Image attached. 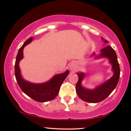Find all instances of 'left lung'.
Returning a JSON list of instances; mask_svg holds the SVG:
<instances>
[{"mask_svg": "<svg viewBox=\"0 0 131 131\" xmlns=\"http://www.w3.org/2000/svg\"><path fill=\"white\" fill-rule=\"evenodd\" d=\"M102 39L105 43L108 42V40L105 39L103 37H102ZM99 57H106L109 58L110 62L113 65L112 69L114 71V75L104 84L94 90H90L82 88L81 85V81L84 77V74L78 73L79 79L76 85V93L81 99L89 103H99L107 98L116 88L119 79L120 68L115 51L110 46H107L102 49Z\"/></svg>", "mask_w": 131, "mask_h": 131, "instance_id": "obj_1", "label": "left lung"}]
</instances>
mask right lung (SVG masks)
Listing matches in <instances>:
<instances>
[{
    "label": "right lung",
    "instance_id": "add662e5",
    "mask_svg": "<svg viewBox=\"0 0 131 131\" xmlns=\"http://www.w3.org/2000/svg\"><path fill=\"white\" fill-rule=\"evenodd\" d=\"M32 37H31L25 41L23 45L19 49L16 58L15 64V75L18 84L21 91L33 100L39 102H46L53 100L57 97L63 82L69 74V71L65 73L57 74L49 82L43 84H33L22 79L19 68V62L23 57V50L27 44L31 42Z\"/></svg>",
    "mask_w": 131,
    "mask_h": 131
}]
</instances>
